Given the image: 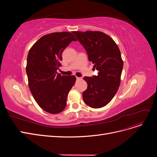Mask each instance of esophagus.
<instances>
[{
  "mask_svg": "<svg viewBox=\"0 0 157 157\" xmlns=\"http://www.w3.org/2000/svg\"><path fill=\"white\" fill-rule=\"evenodd\" d=\"M77 80H80V79H81V78H80V77H77Z\"/></svg>",
  "mask_w": 157,
  "mask_h": 157,
  "instance_id": "34e87169",
  "label": "esophagus"
}]
</instances>
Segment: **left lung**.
Returning a JSON list of instances; mask_svg holds the SVG:
<instances>
[{"mask_svg":"<svg viewBox=\"0 0 157 157\" xmlns=\"http://www.w3.org/2000/svg\"><path fill=\"white\" fill-rule=\"evenodd\" d=\"M73 33L86 50L94 67L99 71L98 75L83 78L88 84L82 93L83 100L90 107H103L111 101L120 86L123 68L120 50L112 38L103 32Z\"/></svg>","mask_w":157,"mask_h":157,"instance_id":"left-lung-1","label":"left lung"}]
</instances>
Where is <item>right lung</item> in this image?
I'll use <instances>...</instances> for the list:
<instances>
[{
  "label": "right lung",
  "mask_w": 157,
  "mask_h": 157,
  "mask_svg": "<svg viewBox=\"0 0 157 157\" xmlns=\"http://www.w3.org/2000/svg\"><path fill=\"white\" fill-rule=\"evenodd\" d=\"M73 40L77 39L70 32L52 33L38 40L28 53L26 73L30 91L40 107L51 114L64 110L76 81L74 75L57 72L62 52Z\"/></svg>",
  "instance_id": "obj_1"
}]
</instances>
